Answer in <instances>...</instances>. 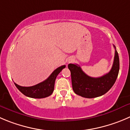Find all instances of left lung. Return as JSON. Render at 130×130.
Masks as SVG:
<instances>
[{
  "mask_svg": "<svg viewBox=\"0 0 130 130\" xmlns=\"http://www.w3.org/2000/svg\"><path fill=\"white\" fill-rule=\"evenodd\" d=\"M115 48V56L112 69L108 73L98 78L86 75L78 64H69L71 82L75 94L86 98H93L105 94L113 86L119 71V58Z\"/></svg>",
  "mask_w": 130,
  "mask_h": 130,
  "instance_id": "obj_1",
  "label": "left lung"
}]
</instances>
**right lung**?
<instances>
[{
    "label": "right lung",
    "mask_w": 130,
    "mask_h": 130,
    "mask_svg": "<svg viewBox=\"0 0 130 130\" xmlns=\"http://www.w3.org/2000/svg\"><path fill=\"white\" fill-rule=\"evenodd\" d=\"M66 67L65 65L60 66L53 71L52 73L44 81L31 87H22L14 83V85L22 94L27 97L32 98H44L52 94L54 90V85L57 76L62 69Z\"/></svg>",
    "instance_id": "right-lung-1"
}]
</instances>
